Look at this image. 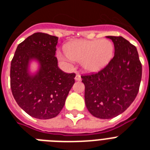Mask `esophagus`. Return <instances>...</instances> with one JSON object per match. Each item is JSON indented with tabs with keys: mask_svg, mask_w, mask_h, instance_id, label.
<instances>
[{
	"mask_svg": "<svg viewBox=\"0 0 150 150\" xmlns=\"http://www.w3.org/2000/svg\"><path fill=\"white\" fill-rule=\"evenodd\" d=\"M75 79L76 80V81H80V80H81V75L77 73V74H76V75H75Z\"/></svg>",
	"mask_w": 150,
	"mask_h": 150,
	"instance_id": "1",
	"label": "esophagus"
}]
</instances>
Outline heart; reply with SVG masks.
Here are the masks:
<instances>
[{
  "label": "heart",
  "mask_w": 150,
  "mask_h": 150,
  "mask_svg": "<svg viewBox=\"0 0 150 150\" xmlns=\"http://www.w3.org/2000/svg\"><path fill=\"white\" fill-rule=\"evenodd\" d=\"M65 53H59V58L63 61L81 62L85 70L96 72L106 67L111 61L114 46L107 39L77 40L66 46Z\"/></svg>",
  "instance_id": "1"
}]
</instances>
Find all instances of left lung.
I'll use <instances>...</instances> for the list:
<instances>
[{"mask_svg":"<svg viewBox=\"0 0 150 150\" xmlns=\"http://www.w3.org/2000/svg\"><path fill=\"white\" fill-rule=\"evenodd\" d=\"M107 38L114 43V57L98 72L81 76L86 106L100 119L123 113L135 100L142 79V64L135 46L122 36Z\"/></svg>","mask_w":150,"mask_h":150,"instance_id":"left-lung-1","label":"left lung"}]
</instances>
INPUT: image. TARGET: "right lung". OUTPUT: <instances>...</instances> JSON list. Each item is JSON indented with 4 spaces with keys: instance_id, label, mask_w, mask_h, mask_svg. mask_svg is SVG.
<instances>
[{
    "instance_id": "add662e5",
    "label": "right lung",
    "mask_w": 150,
    "mask_h": 150,
    "mask_svg": "<svg viewBox=\"0 0 150 150\" xmlns=\"http://www.w3.org/2000/svg\"><path fill=\"white\" fill-rule=\"evenodd\" d=\"M58 37L36 33L18 44L11 63V89L18 105L38 119L56 117L75 83V73H66L55 57ZM38 64L37 70L31 64Z\"/></svg>"
}]
</instances>
